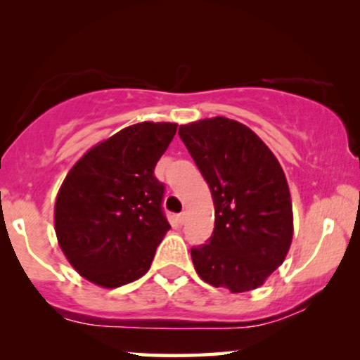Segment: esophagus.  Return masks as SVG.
Returning a JSON list of instances; mask_svg holds the SVG:
<instances>
[{
    "instance_id": "1",
    "label": "esophagus",
    "mask_w": 360,
    "mask_h": 360,
    "mask_svg": "<svg viewBox=\"0 0 360 360\" xmlns=\"http://www.w3.org/2000/svg\"><path fill=\"white\" fill-rule=\"evenodd\" d=\"M176 221H179V224H184L186 221V213H180L176 214Z\"/></svg>"
}]
</instances>
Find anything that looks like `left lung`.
I'll list each match as a JSON object with an SVG mask.
<instances>
[{"instance_id":"obj_1","label":"left lung","mask_w":360,"mask_h":360,"mask_svg":"<svg viewBox=\"0 0 360 360\" xmlns=\"http://www.w3.org/2000/svg\"><path fill=\"white\" fill-rule=\"evenodd\" d=\"M214 203V229L191 248L196 274L233 293L260 287L282 265L293 238L287 179L277 157L248 126L216 116L180 126Z\"/></svg>"}]
</instances>
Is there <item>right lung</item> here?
<instances>
[{
    "instance_id": "obj_1",
    "label": "right lung",
    "mask_w": 360,
    "mask_h": 360,
    "mask_svg": "<svg viewBox=\"0 0 360 360\" xmlns=\"http://www.w3.org/2000/svg\"><path fill=\"white\" fill-rule=\"evenodd\" d=\"M175 122L124 127L86 152L63 180L56 234L82 277L105 288L141 278L170 229L154 169L174 139Z\"/></svg>"
}]
</instances>
